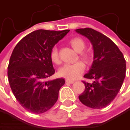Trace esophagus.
<instances>
[{"label":"esophagus","mask_w":130,"mask_h":130,"mask_svg":"<svg viewBox=\"0 0 130 130\" xmlns=\"http://www.w3.org/2000/svg\"><path fill=\"white\" fill-rule=\"evenodd\" d=\"M65 82H66L67 84H73V83H74V80H71L66 79V80H65Z\"/></svg>","instance_id":"esophagus-1"}]
</instances>
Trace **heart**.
Listing matches in <instances>:
<instances>
[{
  "mask_svg": "<svg viewBox=\"0 0 130 130\" xmlns=\"http://www.w3.org/2000/svg\"><path fill=\"white\" fill-rule=\"evenodd\" d=\"M69 44L71 47L77 53H80V59L86 64H89L92 61V55L88 51H83L86 46L85 41L82 38L76 37L73 38L68 41ZM50 59L51 61L56 65L60 64V58L59 56V51L57 47L54 46L52 48L50 51ZM84 65L79 62H76L72 65H65L62 66L59 70V75L60 77H65L68 80H75L84 71Z\"/></svg>",
  "mask_w": 130,
  "mask_h": 130,
  "instance_id": "heart-1",
  "label": "heart"
}]
</instances>
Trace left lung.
I'll return each mask as SVG.
<instances>
[{"label":"left lung","instance_id":"left-lung-1","mask_svg":"<svg viewBox=\"0 0 130 130\" xmlns=\"http://www.w3.org/2000/svg\"><path fill=\"white\" fill-rule=\"evenodd\" d=\"M90 40L93 47V62L83 81L85 90L80 101L91 108L100 109L109 105L116 97L126 76V61L117 46L108 37L90 28L75 30Z\"/></svg>","mask_w":130,"mask_h":130}]
</instances>
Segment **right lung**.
Here are the masks:
<instances>
[{
	"instance_id": "obj_1",
	"label": "right lung",
	"mask_w": 130,
	"mask_h": 130,
	"mask_svg": "<svg viewBox=\"0 0 130 130\" xmlns=\"http://www.w3.org/2000/svg\"><path fill=\"white\" fill-rule=\"evenodd\" d=\"M69 30L40 29L21 40L15 46L8 65V80L19 104L34 114H42L56 102L63 78L45 80L55 73L50 51Z\"/></svg>"
}]
</instances>
